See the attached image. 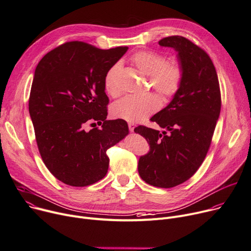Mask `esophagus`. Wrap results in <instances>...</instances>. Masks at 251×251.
<instances>
[{
	"mask_svg": "<svg viewBox=\"0 0 251 251\" xmlns=\"http://www.w3.org/2000/svg\"><path fill=\"white\" fill-rule=\"evenodd\" d=\"M128 129H129V131H133L134 125L132 123H128Z\"/></svg>",
	"mask_w": 251,
	"mask_h": 251,
	"instance_id": "1",
	"label": "esophagus"
}]
</instances>
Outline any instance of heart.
I'll return each instance as SVG.
<instances>
[{"instance_id":"heart-1","label":"heart","mask_w":251,"mask_h":251,"mask_svg":"<svg viewBox=\"0 0 251 251\" xmlns=\"http://www.w3.org/2000/svg\"><path fill=\"white\" fill-rule=\"evenodd\" d=\"M131 63L142 73L150 75V81L159 93L164 96L174 94L182 79V70L175 63H166L165 57L153 51H140L133 54ZM120 65L114 64L109 68L104 77V88L108 95L118 96V74ZM160 106L156 95L145 94L142 96H126L115 101L110 108L112 117L129 123H140L149 118Z\"/></svg>"}]
</instances>
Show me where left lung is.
Returning <instances> with one entry per match:
<instances>
[{
    "mask_svg": "<svg viewBox=\"0 0 251 251\" xmlns=\"http://www.w3.org/2000/svg\"><path fill=\"white\" fill-rule=\"evenodd\" d=\"M159 45L178 53L182 79L170 103L151 119L164 130L139 126L134 132L150 146L139 160L141 178L151 186L172 188L190 179L203 163L220 114L221 96L214 64L204 50L182 36L166 37Z\"/></svg>",
    "mask_w": 251,
    "mask_h": 251,
    "instance_id": "left-lung-1",
    "label": "left lung"
}]
</instances>
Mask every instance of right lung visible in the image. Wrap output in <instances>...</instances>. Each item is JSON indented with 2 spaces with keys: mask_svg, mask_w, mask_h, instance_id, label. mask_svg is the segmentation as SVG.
<instances>
[{
  "mask_svg": "<svg viewBox=\"0 0 251 251\" xmlns=\"http://www.w3.org/2000/svg\"><path fill=\"white\" fill-rule=\"evenodd\" d=\"M127 49L67 42L47 53L35 69L29 113L37 146L51 174L66 185L85 187L101 180L109 164L106 150L128 133L124 120L106 121L104 88L106 72ZM92 121L102 127L86 132Z\"/></svg>",
  "mask_w": 251,
  "mask_h": 251,
  "instance_id": "add662e5",
  "label": "right lung"
}]
</instances>
